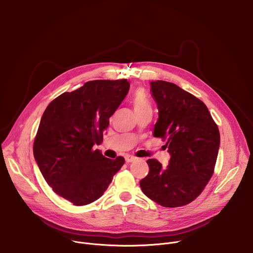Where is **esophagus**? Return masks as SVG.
<instances>
[{
	"instance_id": "34e87169",
	"label": "esophagus",
	"mask_w": 253,
	"mask_h": 253,
	"mask_svg": "<svg viewBox=\"0 0 253 253\" xmlns=\"http://www.w3.org/2000/svg\"><path fill=\"white\" fill-rule=\"evenodd\" d=\"M135 160H136V158H135L134 156H131V155H126V156H125V161H126L127 163L133 162V161H135Z\"/></svg>"
}]
</instances>
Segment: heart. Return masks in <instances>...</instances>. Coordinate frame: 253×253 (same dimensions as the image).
<instances>
[{
	"label": "heart",
	"mask_w": 253,
	"mask_h": 253,
	"mask_svg": "<svg viewBox=\"0 0 253 253\" xmlns=\"http://www.w3.org/2000/svg\"><path fill=\"white\" fill-rule=\"evenodd\" d=\"M133 106H134V110H141L144 109V108L150 107L148 98L143 90H137L134 94L133 97Z\"/></svg>",
	"instance_id": "1"
}]
</instances>
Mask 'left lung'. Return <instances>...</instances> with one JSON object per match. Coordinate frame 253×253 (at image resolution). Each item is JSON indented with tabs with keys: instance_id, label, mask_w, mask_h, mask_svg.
Returning <instances> with one entry per match:
<instances>
[{
	"instance_id": "obj_1",
	"label": "left lung",
	"mask_w": 253,
	"mask_h": 253,
	"mask_svg": "<svg viewBox=\"0 0 253 253\" xmlns=\"http://www.w3.org/2000/svg\"><path fill=\"white\" fill-rule=\"evenodd\" d=\"M158 119L153 136L166 141L169 164L148 159V175L140 181L147 197L164 207L193 201L211 178L220 145V134L206 105L177 85L150 82Z\"/></svg>"
}]
</instances>
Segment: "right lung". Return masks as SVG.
<instances>
[{"label": "right lung", "mask_w": 253, "mask_h": 253, "mask_svg": "<svg viewBox=\"0 0 253 253\" xmlns=\"http://www.w3.org/2000/svg\"><path fill=\"white\" fill-rule=\"evenodd\" d=\"M130 83L95 80L53 100L41 118L34 157L46 182L59 196L81 206L100 198L125 160L96 149L109 118L125 99Z\"/></svg>", "instance_id": "obj_1"}]
</instances>
